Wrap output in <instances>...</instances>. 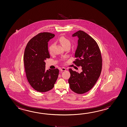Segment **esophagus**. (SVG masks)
<instances>
[{
  "mask_svg": "<svg viewBox=\"0 0 127 127\" xmlns=\"http://www.w3.org/2000/svg\"><path fill=\"white\" fill-rule=\"evenodd\" d=\"M66 68H65V67H61V68H60V70L61 71H65L66 70Z\"/></svg>",
  "mask_w": 127,
  "mask_h": 127,
  "instance_id": "1",
  "label": "esophagus"
}]
</instances>
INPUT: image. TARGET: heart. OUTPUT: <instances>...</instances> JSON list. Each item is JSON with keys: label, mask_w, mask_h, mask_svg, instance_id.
Wrapping results in <instances>:
<instances>
[{"label": "heart", "mask_w": 127, "mask_h": 127, "mask_svg": "<svg viewBox=\"0 0 127 127\" xmlns=\"http://www.w3.org/2000/svg\"><path fill=\"white\" fill-rule=\"evenodd\" d=\"M59 41L60 43L62 44V45L64 48H65L66 46H70L71 43H70V40L68 38L65 37L64 36H62V37H60L59 39ZM53 46H54V45L53 44H51L49 46L48 49H49V51L50 54H52L53 53Z\"/></svg>", "instance_id": "1"}]
</instances>
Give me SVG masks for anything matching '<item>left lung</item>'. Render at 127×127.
Segmentation results:
<instances>
[{
    "label": "left lung",
    "mask_w": 127,
    "mask_h": 127,
    "mask_svg": "<svg viewBox=\"0 0 127 127\" xmlns=\"http://www.w3.org/2000/svg\"><path fill=\"white\" fill-rule=\"evenodd\" d=\"M78 38V45L73 63L81 66L82 72L77 73L69 68L68 79L70 89L78 94L88 92L94 86L102 71V58L97 42L88 34L79 30L72 35Z\"/></svg>",
    "instance_id": "8db88e82"
}]
</instances>
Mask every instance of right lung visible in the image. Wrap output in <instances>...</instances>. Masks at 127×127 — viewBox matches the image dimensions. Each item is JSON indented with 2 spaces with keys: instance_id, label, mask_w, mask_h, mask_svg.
<instances>
[{
  "instance_id": "right-lung-1",
  "label": "right lung",
  "mask_w": 127,
  "mask_h": 127,
  "mask_svg": "<svg viewBox=\"0 0 127 127\" xmlns=\"http://www.w3.org/2000/svg\"><path fill=\"white\" fill-rule=\"evenodd\" d=\"M54 36L50 32H40L29 41L25 49L24 61L27 80L38 92L52 89L59 76L58 68L46 70L44 62L50 58L48 42Z\"/></svg>"
}]
</instances>
